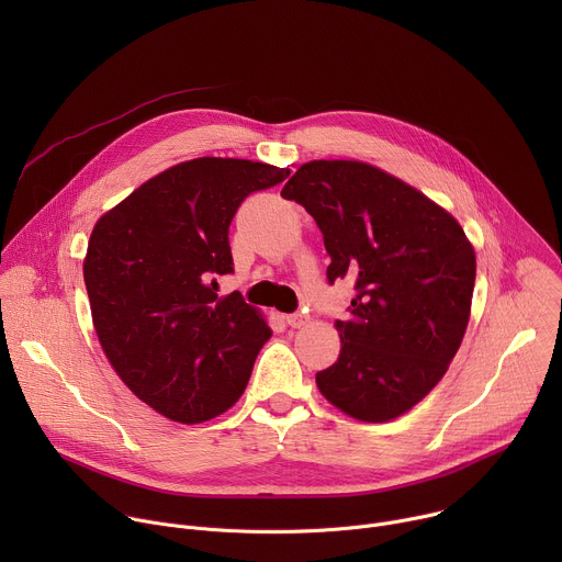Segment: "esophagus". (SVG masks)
<instances>
[{
	"instance_id": "34e87169",
	"label": "esophagus",
	"mask_w": 562,
	"mask_h": 562,
	"mask_svg": "<svg viewBox=\"0 0 562 562\" xmlns=\"http://www.w3.org/2000/svg\"><path fill=\"white\" fill-rule=\"evenodd\" d=\"M284 319H286V325H289V327H293V329H300V327H304V325L308 323V317H306L304 313H300V311H295V313H286V315H284Z\"/></svg>"
}]
</instances>
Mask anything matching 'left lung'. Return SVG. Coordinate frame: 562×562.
I'll use <instances>...</instances> for the list:
<instances>
[{
  "label": "left lung",
  "mask_w": 562,
  "mask_h": 562,
  "mask_svg": "<svg viewBox=\"0 0 562 562\" xmlns=\"http://www.w3.org/2000/svg\"><path fill=\"white\" fill-rule=\"evenodd\" d=\"M282 198L323 233L329 284L356 280L336 323L338 362L315 373L317 389L364 423L409 412L440 382L469 323L475 254L464 231L414 187L347 159L302 165Z\"/></svg>",
  "instance_id": "8db88e82"
}]
</instances>
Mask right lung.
I'll list each match as a JSON object with an SVG mask.
<instances>
[{"instance_id": "add662e5", "label": "right lung", "mask_w": 562, "mask_h": 562, "mask_svg": "<svg viewBox=\"0 0 562 562\" xmlns=\"http://www.w3.org/2000/svg\"><path fill=\"white\" fill-rule=\"evenodd\" d=\"M289 178L251 159L198 157L155 176L91 233L85 282L100 345L157 414L195 425L243 395L271 329L217 276L233 273L228 226L251 193Z\"/></svg>"}]
</instances>
